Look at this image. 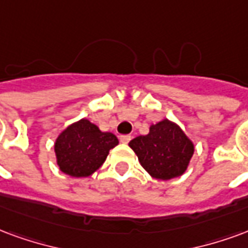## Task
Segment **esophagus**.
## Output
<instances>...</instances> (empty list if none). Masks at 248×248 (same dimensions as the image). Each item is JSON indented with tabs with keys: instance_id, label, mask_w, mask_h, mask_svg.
Here are the masks:
<instances>
[{
	"instance_id": "obj_1",
	"label": "esophagus",
	"mask_w": 248,
	"mask_h": 248,
	"mask_svg": "<svg viewBox=\"0 0 248 248\" xmlns=\"http://www.w3.org/2000/svg\"><path fill=\"white\" fill-rule=\"evenodd\" d=\"M119 140L122 143H129L130 140H131V137H130V135H121V137H119Z\"/></svg>"
}]
</instances>
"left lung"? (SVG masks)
I'll return each mask as SVG.
<instances>
[{"instance_id": "obj_1", "label": "left lung", "mask_w": 248, "mask_h": 248, "mask_svg": "<svg viewBox=\"0 0 248 248\" xmlns=\"http://www.w3.org/2000/svg\"><path fill=\"white\" fill-rule=\"evenodd\" d=\"M129 146L140 166L159 180L183 175L194 154V143L179 124L167 118L151 124L148 134L134 138Z\"/></svg>"}]
</instances>
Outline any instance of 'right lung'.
Instances as JSON below:
<instances>
[{
  "label": "right lung",
  "instance_id": "1",
  "mask_svg": "<svg viewBox=\"0 0 248 248\" xmlns=\"http://www.w3.org/2000/svg\"><path fill=\"white\" fill-rule=\"evenodd\" d=\"M118 144L114 134L104 133L87 118L73 122L59 134L54 150L59 170L72 177L93 175Z\"/></svg>",
  "mask_w": 248,
  "mask_h": 248
}]
</instances>
